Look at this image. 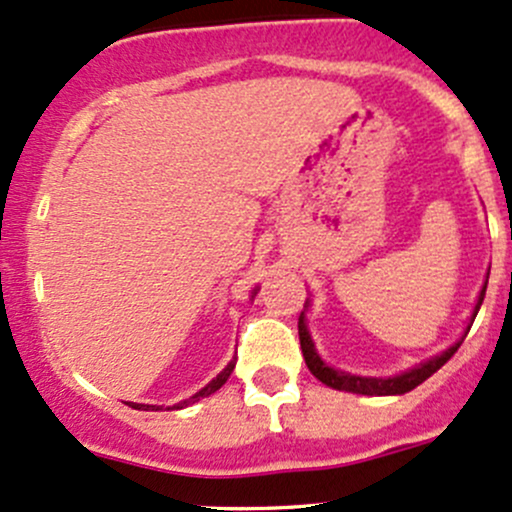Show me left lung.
Listing matches in <instances>:
<instances>
[{
    "label": "left lung",
    "instance_id": "obj_1",
    "mask_svg": "<svg viewBox=\"0 0 512 512\" xmlns=\"http://www.w3.org/2000/svg\"><path fill=\"white\" fill-rule=\"evenodd\" d=\"M488 283V280H486ZM483 298H486V285L481 288V295H478V302L474 307V315H471V324H474L476 315H478V307H481ZM307 307V302H305ZM471 324L466 327L464 337L469 334ZM298 334H300V349H302V356H305V364L310 368V373L315 378H320L324 386L329 388H337V390H346V393H359V395H403L408 393V390L417 388L422 381H427V378L432 376V373H437L439 368L447 364L449 359L456 354V349H459L461 342H464V337L459 339V342L449 346L447 351H442L439 356H432L430 361H425V364H417L415 368H410V371L400 373V376H393V378H366V376H354V373H346V371H337V368L327 366L324 361L320 359V354H317L315 349V342H312L310 332H307V324H305V312L300 315L298 320Z\"/></svg>",
    "mask_w": 512,
    "mask_h": 512
}]
</instances>
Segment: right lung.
<instances>
[{"mask_svg":"<svg viewBox=\"0 0 512 512\" xmlns=\"http://www.w3.org/2000/svg\"><path fill=\"white\" fill-rule=\"evenodd\" d=\"M254 295H256V290H254ZM254 295H251V298H254ZM234 366H236V356H234L232 361H229L227 368H224V371L219 373L217 378H212V381L207 383V386L200 390V393H195V395H192L190 400H183V403H180V405H175V408H185V405H190V403H197V400H200V398H207V395H212L214 390H219V388H222L224 383H227V378L232 376ZM129 405H131V408H136V410H161V408H158V405H139V403H129Z\"/></svg>","mask_w":512,"mask_h":512,"instance_id":"add662e5","label":"right lung"}]
</instances>
